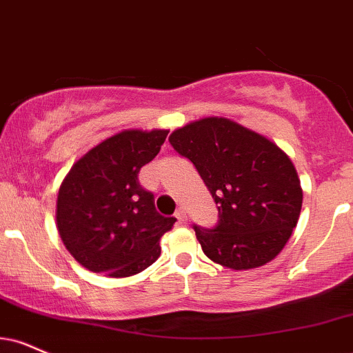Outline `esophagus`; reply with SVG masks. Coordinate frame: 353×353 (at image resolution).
<instances>
[{
	"instance_id": "obj_1",
	"label": "esophagus",
	"mask_w": 353,
	"mask_h": 353,
	"mask_svg": "<svg viewBox=\"0 0 353 353\" xmlns=\"http://www.w3.org/2000/svg\"><path fill=\"white\" fill-rule=\"evenodd\" d=\"M176 219L179 220L181 223H184L185 220H188V215H185V210H184V209H177V210H176Z\"/></svg>"
}]
</instances>
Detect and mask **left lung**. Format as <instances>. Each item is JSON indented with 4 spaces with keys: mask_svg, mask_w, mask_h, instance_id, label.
<instances>
[{
    "mask_svg": "<svg viewBox=\"0 0 353 353\" xmlns=\"http://www.w3.org/2000/svg\"><path fill=\"white\" fill-rule=\"evenodd\" d=\"M169 143L195 165L217 203L214 228L194 225L203 253L230 270L258 268L278 256L303 207L298 172L286 152L220 117L172 131Z\"/></svg>",
    "mask_w": 353,
    "mask_h": 353,
    "instance_id": "1",
    "label": "left lung"
}]
</instances>
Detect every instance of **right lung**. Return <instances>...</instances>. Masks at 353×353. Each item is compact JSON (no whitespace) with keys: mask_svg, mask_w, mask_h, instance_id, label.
<instances>
[{"mask_svg":"<svg viewBox=\"0 0 353 353\" xmlns=\"http://www.w3.org/2000/svg\"><path fill=\"white\" fill-rule=\"evenodd\" d=\"M168 130H125L72 165L57 195L59 235L93 273L128 278L159 258V240L176 219L156 212L138 174L158 154Z\"/></svg>","mask_w":353,"mask_h":353,"instance_id":"add662e5","label":"right lung"}]
</instances>
